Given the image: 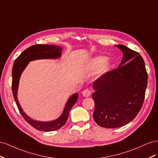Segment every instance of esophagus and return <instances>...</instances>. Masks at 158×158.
<instances>
[{
  "mask_svg": "<svg viewBox=\"0 0 158 158\" xmlns=\"http://www.w3.org/2000/svg\"><path fill=\"white\" fill-rule=\"evenodd\" d=\"M82 94H83V95L84 97H89L90 95H91V91H90L89 89H85V90H84V91L82 92Z\"/></svg>",
  "mask_w": 158,
  "mask_h": 158,
  "instance_id": "34e87169",
  "label": "esophagus"
}]
</instances>
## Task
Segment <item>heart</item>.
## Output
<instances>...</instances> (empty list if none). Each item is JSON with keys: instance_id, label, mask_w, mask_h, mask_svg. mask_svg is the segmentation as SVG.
Listing matches in <instances>:
<instances>
[{"instance_id": "1", "label": "heart", "mask_w": 158, "mask_h": 158, "mask_svg": "<svg viewBox=\"0 0 158 158\" xmlns=\"http://www.w3.org/2000/svg\"><path fill=\"white\" fill-rule=\"evenodd\" d=\"M111 65L110 60L105 59L103 56H96L90 60L88 63L89 69H96L97 75H102L109 71Z\"/></svg>"}]
</instances>
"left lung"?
<instances>
[{"label":"left lung","instance_id":"left-lung-1","mask_svg":"<svg viewBox=\"0 0 158 158\" xmlns=\"http://www.w3.org/2000/svg\"><path fill=\"white\" fill-rule=\"evenodd\" d=\"M121 64L94 81L93 118L101 127L114 128L132 121L141 110L145 98L148 73L142 57L124 45Z\"/></svg>","mask_w":158,"mask_h":158}]
</instances>
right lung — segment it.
Segmentation results:
<instances>
[{
    "label": "right lung",
    "instance_id": "obj_1",
    "mask_svg": "<svg viewBox=\"0 0 158 158\" xmlns=\"http://www.w3.org/2000/svg\"><path fill=\"white\" fill-rule=\"evenodd\" d=\"M61 48L59 46H52L47 44H36L27 48L18 57L14 62L12 71V91L15 101L21 115L31 127L40 131L51 132L61 128L65 125L68 118L69 112L73 106L77 101L78 94L75 93L72 95L67 102L64 111L61 116L57 120L51 122H39L32 120L27 116L22 110V108L17 100V91L19 87L20 77L22 71L25 69L28 62L39 59H49V58H57L61 56Z\"/></svg>",
    "mask_w": 158,
    "mask_h": 158
}]
</instances>
